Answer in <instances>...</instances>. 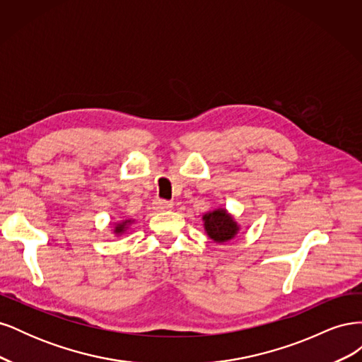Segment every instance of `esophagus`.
<instances>
[{"mask_svg": "<svg viewBox=\"0 0 362 362\" xmlns=\"http://www.w3.org/2000/svg\"><path fill=\"white\" fill-rule=\"evenodd\" d=\"M154 208L157 211H168V210H172L173 208V204L169 202V201H163V199H156L154 201Z\"/></svg>", "mask_w": 362, "mask_h": 362, "instance_id": "1", "label": "esophagus"}]
</instances>
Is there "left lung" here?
I'll use <instances>...</instances> for the list:
<instances>
[{"instance_id":"8db88e82","label":"left lung","mask_w":362,"mask_h":362,"mask_svg":"<svg viewBox=\"0 0 362 362\" xmlns=\"http://www.w3.org/2000/svg\"><path fill=\"white\" fill-rule=\"evenodd\" d=\"M205 234L214 243H228L238 234L240 225L226 208L218 206L202 216Z\"/></svg>"}]
</instances>
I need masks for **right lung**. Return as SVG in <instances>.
<instances>
[{"instance_id":"obj_1","label":"right lung","mask_w":362,"mask_h":362,"mask_svg":"<svg viewBox=\"0 0 362 362\" xmlns=\"http://www.w3.org/2000/svg\"><path fill=\"white\" fill-rule=\"evenodd\" d=\"M134 223V218H131V217H124L122 221H119V222H116L115 223V226H113V234L116 235V237H120V235H124L127 231H128V228Z\"/></svg>"}]
</instances>
